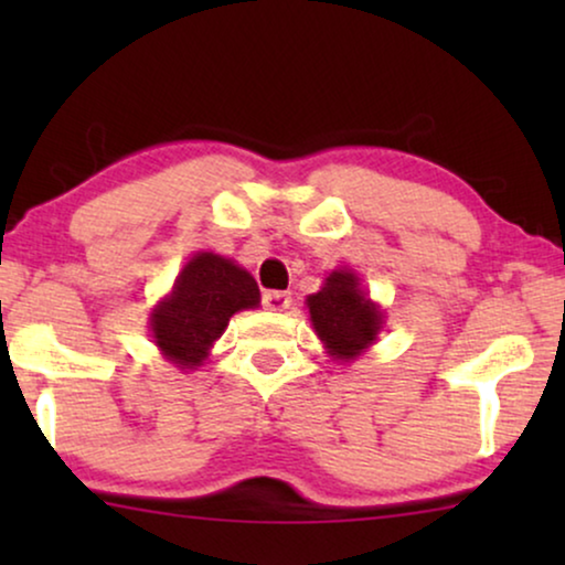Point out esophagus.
Segmentation results:
<instances>
[{
	"label": "esophagus",
	"mask_w": 565,
	"mask_h": 565,
	"mask_svg": "<svg viewBox=\"0 0 565 565\" xmlns=\"http://www.w3.org/2000/svg\"><path fill=\"white\" fill-rule=\"evenodd\" d=\"M262 306H265L267 311H285V308L292 306V298L290 292L285 290H267L265 296H262Z\"/></svg>",
	"instance_id": "esophagus-1"
}]
</instances>
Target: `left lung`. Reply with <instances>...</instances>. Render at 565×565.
I'll use <instances>...</instances> for the list:
<instances>
[{
  "label": "left lung",
  "mask_w": 565,
  "mask_h": 565,
  "mask_svg": "<svg viewBox=\"0 0 565 565\" xmlns=\"http://www.w3.org/2000/svg\"><path fill=\"white\" fill-rule=\"evenodd\" d=\"M358 277L347 269L331 273L316 296H308L313 329L329 354L337 360H352L375 342L383 316L358 288Z\"/></svg>",
  "instance_id": "obj_1"
}]
</instances>
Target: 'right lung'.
<instances>
[{
	"mask_svg": "<svg viewBox=\"0 0 565 565\" xmlns=\"http://www.w3.org/2000/svg\"><path fill=\"white\" fill-rule=\"evenodd\" d=\"M257 303L259 288L246 269L203 252L184 265L172 296L153 311V339L177 367H195L231 316Z\"/></svg>",
	"mask_w": 565,
	"mask_h": 565,
	"instance_id": "add662e5",
	"label": "right lung"
}]
</instances>
